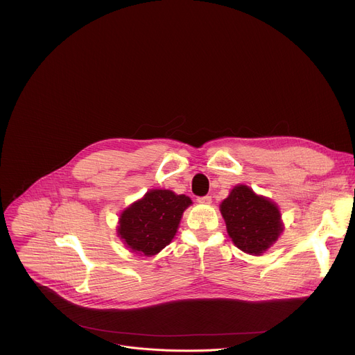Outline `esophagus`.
I'll list each match as a JSON object with an SVG mask.
<instances>
[{
  "instance_id": "esophagus-1",
  "label": "esophagus",
  "mask_w": 355,
  "mask_h": 355,
  "mask_svg": "<svg viewBox=\"0 0 355 355\" xmlns=\"http://www.w3.org/2000/svg\"><path fill=\"white\" fill-rule=\"evenodd\" d=\"M198 202H199V204H204V205H211L212 204V196H209V195L199 196Z\"/></svg>"
}]
</instances>
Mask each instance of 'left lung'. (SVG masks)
<instances>
[{
	"label": "left lung",
	"instance_id": "8db88e82",
	"mask_svg": "<svg viewBox=\"0 0 355 355\" xmlns=\"http://www.w3.org/2000/svg\"><path fill=\"white\" fill-rule=\"evenodd\" d=\"M220 214L236 247L252 256H261L284 230L278 207L247 185L230 191L220 204Z\"/></svg>",
	"mask_w": 355,
	"mask_h": 355
}]
</instances>
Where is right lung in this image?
<instances>
[{"label": "right lung", "instance_id": "right-lung-1", "mask_svg": "<svg viewBox=\"0 0 355 355\" xmlns=\"http://www.w3.org/2000/svg\"><path fill=\"white\" fill-rule=\"evenodd\" d=\"M191 204V198L170 189H150L121 214L118 236L136 254L156 256L171 243Z\"/></svg>", "mask_w": 355, "mask_h": 355}]
</instances>
